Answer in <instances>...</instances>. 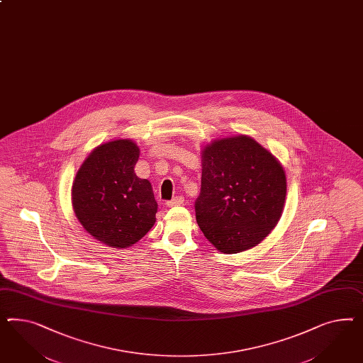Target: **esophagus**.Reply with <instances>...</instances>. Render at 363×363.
Segmentation results:
<instances>
[{
	"instance_id": "esophagus-1",
	"label": "esophagus",
	"mask_w": 363,
	"mask_h": 363,
	"mask_svg": "<svg viewBox=\"0 0 363 363\" xmlns=\"http://www.w3.org/2000/svg\"><path fill=\"white\" fill-rule=\"evenodd\" d=\"M182 204H184V197L183 196L174 197L172 200L167 201V207L169 208L177 207V206H182Z\"/></svg>"
}]
</instances>
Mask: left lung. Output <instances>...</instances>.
<instances>
[{"label":"left lung","mask_w":363,"mask_h":363,"mask_svg":"<svg viewBox=\"0 0 363 363\" xmlns=\"http://www.w3.org/2000/svg\"><path fill=\"white\" fill-rule=\"evenodd\" d=\"M285 197L284 168L253 138L238 135L204 147L196 221L220 252L238 253L259 244L277 225Z\"/></svg>","instance_id":"1"}]
</instances>
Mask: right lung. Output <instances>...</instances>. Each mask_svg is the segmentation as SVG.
I'll use <instances>...</instances> for the list:
<instances>
[{"label": "right lung", "instance_id": "1", "mask_svg": "<svg viewBox=\"0 0 363 363\" xmlns=\"http://www.w3.org/2000/svg\"><path fill=\"white\" fill-rule=\"evenodd\" d=\"M138 159L135 142L111 140L94 148L74 179L75 216L111 248L131 247L155 224L157 203L151 183L135 174Z\"/></svg>", "mask_w": 363, "mask_h": 363}]
</instances>
